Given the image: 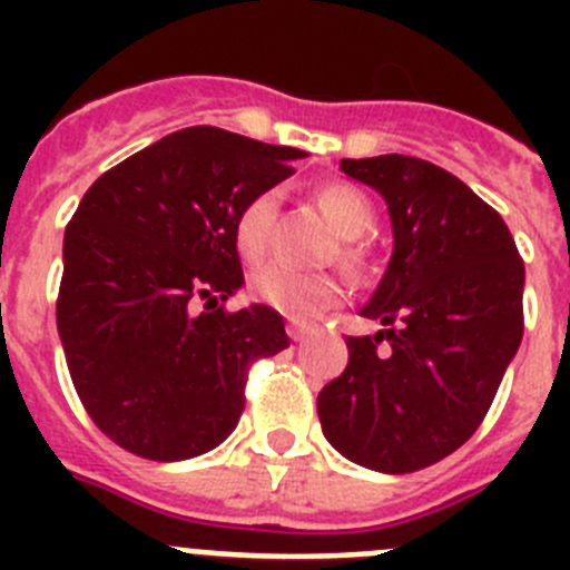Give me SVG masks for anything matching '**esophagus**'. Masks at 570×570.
Instances as JSON below:
<instances>
[{
	"instance_id": "1",
	"label": "esophagus",
	"mask_w": 570,
	"mask_h": 570,
	"mask_svg": "<svg viewBox=\"0 0 570 570\" xmlns=\"http://www.w3.org/2000/svg\"><path fill=\"white\" fill-rule=\"evenodd\" d=\"M311 331H314V328H311L308 322L288 320V336H291V340H294V342H302V340H305V336L311 334Z\"/></svg>"
}]
</instances>
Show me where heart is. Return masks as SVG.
<instances>
[{"instance_id": "heart-1", "label": "heart", "mask_w": 570, "mask_h": 570, "mask_svg": "<svg viewBox=\"0 0 570 570\" xmlns=\"http://www.w3.org/2000/svg\"><path fill=\"white\" fill-rule=\"evenodd\" d=\"M316 205H320L325 219L334 225L342 239H360L374 223V208L365 199V194L356 190L354 185H322L316 190ZM276 208H279L276 190H262L236 216V250L248 262H259L262 256L268 254ZM342 262L356 265L360 250L354 245H347L342 250ZM250 294L265 302L268 308L279 311V314L305 320V316L322 314V311L342 299V282L328 274H296L285 265H265V268L250 276Z\"/></svg>"}]
</instances>
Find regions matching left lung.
Masks as SVG:
<instances>
[{
    "instance_id": "obj_1",
    "label": "left lung",
    "mask_w": 570,
    "mask_h": 570,
    "mask_svg": "<svg viewBox=\"0 0 570 570\" xmlns=\"http://www.w3.org/2000/svg\"><path fill=\"white\" fill-rule=\"evenodd\" d=\"M340 168L380 190L394 254L360 311L385 328L347 336L345 371L316 411L342 456L411 473L454 454L485 420L522 342L525 265L502 216L454 174L402 154Z\"/></svg>"
}]
</instances>
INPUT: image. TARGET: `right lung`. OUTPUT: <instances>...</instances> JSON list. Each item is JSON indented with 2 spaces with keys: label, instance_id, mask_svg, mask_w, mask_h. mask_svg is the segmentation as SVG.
<instances>
[{
  "label": "right lung",
  "instance_id": "right-lung-1",
  "mask_svg": "<svg viewBox=\"0 0 570 570\" xmlns=\"http://www.w3.org/2000/svg\"><path fill=\"white\" fill-rule=\"evenodd\" d=\"M302 156L199 125L82 196L65 228L57 328L85 411L119 448L154 462L205 454L239 422L248 367L291 345L274 308L219 302L245 282L236 216Z\"/></svg>",
  "mask_w": 570,
  "mask_h": 570
}]
</instances>
